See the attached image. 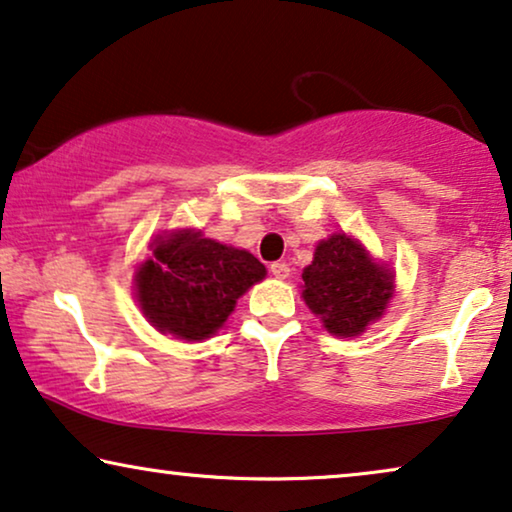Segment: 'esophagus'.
Returning a JSON list of instances; mask_svg holds the SVG:
<instances>
[{
	"label": "esophagus",
	"mask_w": 512,
	"mask_h": 512,
	"mask_svg": "<svg viewBox=\"0 0 512 512\" xmlns=\"http://www.w3.org/2000/svg\"><path fill=\"white\" fill-rule=\"evenodd\" d=\"M271 274H274V278H278V281H285V278L290 276V267L285 262H274L269 267Z\"/></svg>",
	"instance_id": "34e87169"
}]
</instances>
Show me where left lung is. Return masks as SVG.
Returning a JSON list of instances; mask_svg holds the SVG:
<instances>
[{
  "instance_id": "obj_1",
  "label": "left lung",
  "mask_w": 512,
  "mask_h": 512,
  "mask_svg": "<svg viewBox=\"0 0 512 512\" xmlns=\"http://www.w3.org/2000/svg\"><path fill=\"white\" fill-rule=\"evenodd\" d=\"M302 281L306 306L335 337L363 335L384 316L395 290L393 271L346 234H332L316 245Z\"/></svg>"
}]
</instances>
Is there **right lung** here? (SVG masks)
Listing matches in <instances>:
<instances>
[{
	"mask_svg": "<svg viewBox=\"0 0 512 512\" xmlns=\"http://www.w3.org/2000/svg\"><path fill=\"white\" fill-rule=\"evenodd\" d=\"M152 257L135 271V297L163 335L201 342L215 335L236 299L267 276L248 250L206 238L199 229L156 236Z\"/></svg>",
	"mask_w": 512,
	"mask_h": 512,
	"instance_id": "right-lung-1",
	"label": "right lung"
}]
</instances>
